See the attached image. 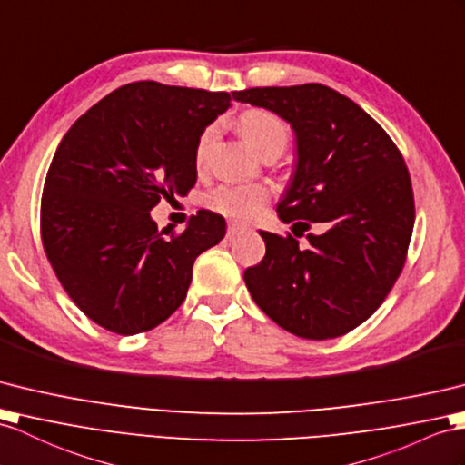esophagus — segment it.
<instances>
[{
    "label": "esophagus",
    "instance_id": "esophagus-1",
    "mask_svg": "<svg viewBox=\"0 0 465 465\" xmlns=\"http://www.w3.org/2000/svg\"><path fill=\"white\" fill-rule=\"evenodd\" d=\"M244 231H246V226H244V224L231 223V224H229V229H226V234H229V236H236V234L244 232Z\"/></svg>",
    "mask_w": 465,
    "mask_h": 465
}]
</instances>
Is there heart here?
I'll list each match as a JSON object with an SVG mask.
<instances>
[{"label": "heart", "mask_w": 465, "mask_h": 465, "mask_svg": "<svg viewBox=\"0 0 465 465\" xmlns=\"http://www.w3.org/2000/svg\"><path fill=\"white\" fill-rule=\"evenodd\" d=\"M239 130L244 135V140L251 143L260 155L266 157V160L278 157L286 150V145L290 142L288 124L266 108L244 110L239 116ZM214 138H217V124H209V126L199 134L195 143L197 167H203L207 163ZM268 199L270 187L264 183H224L211 191L207 203L213 211L226 214V217L251 219Z\"/></svg>", "instance_id": "b5f03b06"}]
</instances>
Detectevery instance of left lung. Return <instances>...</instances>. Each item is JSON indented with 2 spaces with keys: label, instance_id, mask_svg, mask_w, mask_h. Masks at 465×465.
I'll return each instance as SVG.
<instances>
[{
  "label": "left lung",
  "instance_id": "8db88e82",
  "mask_svg": "<svg viewBox=\"0 0 465 465\" xmlns=\"http://www.w3.org/2000/svg\"><path fill=\"white\" fill-rule=\"evenodd\" d=\"M292 124L298 165L278 214L293 234L260 231L262 262L246 288L270 320L303 339H333L369 320L406 262L414 226L409 167L353 100L318 83L232 93ZM319 226L303 249L295 236ZM298 235V236H300Z\"/></svg>",
  "mask_w": 465,
  "mask_h": 465
}]
</instances>
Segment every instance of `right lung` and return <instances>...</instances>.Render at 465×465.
Instances as JSON below:
<instances>
[{
  "mask_svg": "<svg viewBox=\"0 0 465 465\" xmlns=\"http://www.w3.org/2000/svg\"><path fill=\"white\" fill-rule=\"evenodd\" d=\"M229 93L124 84L78 118L56 147L41 197V242L69 298L104 330H153L181 303L201 252L219 244L217 213L165 237L150 211L197 181L199 134Z\"/></svg>",
  "mask_w": 465,
  "mask_h": 465,
  "instance_id": "right-lung-1",
  "label": "right lung"
}]
</instances>
